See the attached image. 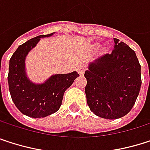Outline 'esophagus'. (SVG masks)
<instances>
[{
  "label": "esophagus",
  "mask_w": 150,
  "mask_h": 150,
  "mask_svg": "<svg viewBox=\"0 0 150 150\" xmlns=\"http://www.w3.org/2000/svg\"><path fill=\"white\" fill-rule=\"evenodd\" d=\"M85 70H86V67H85L84 64H80V65H79V66L77 67V71H78V72H79L80 75H83V74H84Z\"/></svg>",
  "instance_id": "esophagus-1"
}]
</instances>
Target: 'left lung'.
<instances>
[{
    "mask_svg": "<svg viewBox=\"0 0 150 150\" xmlns=\"http://www.w3.org/2000/svg\"><path fill=\"white\" fill-rule=\"evenodd\" d=\"M114 42L112 53L101 56L85 72V92L90 110L110 120L130 112L142 85L141 65L135 52L117 38Z\"/></svg>",
    "mask_w": 150,
    "mask_h": 150,
    "instance_id": "left-lung-1",
    "label": "left lung"
}]
</instances>
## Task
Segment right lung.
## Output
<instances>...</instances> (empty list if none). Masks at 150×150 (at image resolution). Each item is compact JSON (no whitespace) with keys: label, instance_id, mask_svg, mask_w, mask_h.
<instances>
[{"label":"right lung","instance_id":"1","mask_svg":"<svg viewBox=\"0 0 150 150\" xmlns=\"http://www.w3.org/2000/svg\"><path fill=\"white\" fill-rule=\"evenodd\" d=\"M52 34L40 35L27 41L17 48L9 60L8 81L12 100L20 112L29 117L42 118L57 112L65 90L79 76L76 71L56 74L42 85H35L27 79L24 71L25 57L40 38Z\"/></svg>","mask_w":150,"mask_h":150}]
</instances>
